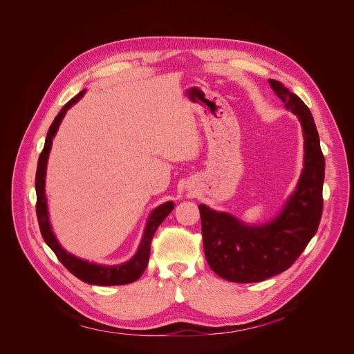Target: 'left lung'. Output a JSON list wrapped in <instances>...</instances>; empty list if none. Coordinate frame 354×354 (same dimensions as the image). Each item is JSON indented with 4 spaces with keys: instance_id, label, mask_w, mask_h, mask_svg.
<instances>
[{
    "instance_id": "left-lung-1",
    "label": "left lung",
    "mask_w": 354,
    "mask_h": 354,
    "mask_svg": "<svg viewBox=\"0 0 354 354\" xmlns=\"http://www.w3.org/2000/svg\"><path fill=\"white\" fill-rule=\"evenodd\" d=\"M269 82L301 122L306 138L304 169L283 212L269 224L245 225L227 213L198 206L206 261L214 273L234 283L263 281L287 270L315 235L322 217L325 158L314 118L281 82Z\"/></svg>"
}]
</instances>
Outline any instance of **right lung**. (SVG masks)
Instances as JSON below:
<instances>
[{
  "label": "right lung",
  "mask_w": 354,
  "mask_h": 354,
  "mask_svg": "<svg viewBox=\"0 0 354 354\" xmlns=\"http://www.w3.org/2000/svg\"><path fill=\"white\" fill-rule=\"evenodd\" d=\"M85 91H81L78 95H75L71 100L63 106L60 113L56 116L53 120L52 126L48 127L47 137L44 141V147L40 153L39 162H37V169H36V179H35V187H36V216H37V223L40 228V234L44 239V242L50 246L57 259L64 265V268L73 273L75 277L80 280L88 283V284H96V286H120V284H129L136 281L145 270L149 259V248H151V241H153V236L157 231V228L161 225V223L167 218V216L174 210V203L172 201H168V203L157 207L153 213H151L142 241L140 243V248L137 250V254L130 259L129 262L119 265V266H102V265H93L88 263L86 261L78 259L70 254L60 246L57 242L55 234L52 232V228H50V223L47 218V203H46V197H44V175H46V165H47V157L50 153V148H52V140L70 106H73L77 100L84 95Z\"/></svg>",
  "instance_id": "add662e5"
}]
</instances>
